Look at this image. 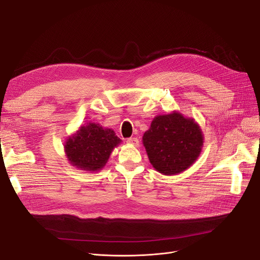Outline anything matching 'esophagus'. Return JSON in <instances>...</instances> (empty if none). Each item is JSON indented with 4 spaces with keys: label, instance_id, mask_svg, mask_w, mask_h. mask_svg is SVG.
Masks as SVG:
<instances>
[{
    "label": "esophagus",
    "instance_id": "esophagus-1",
    "mask_svg": "<svg viewBox=\"0 0 260 260\" xmlns=\"http://www.w3.org/2000/svg\"><path fill=\"white\" fill-rule=\"evenodd\" d=\"M128 144L133 145V146H139V140L137 138H129L126 141Z\"/></svg>",
    "mask_w": 260,
    "mask_h": 260
}]
</instances>
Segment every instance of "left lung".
Listing matches in <instances>:
<instances>
[{"label":"left lung","instance_id":"obj_1","mask_svg":"<svg viewBox=\"0 0 260 260\" xmlns=\"http://www.w3.org/2000/svg\"><path fill=\"white\" fill-rule=\"evenodd\" d=\"M143 144L155 171L176 175L189 169L199 158L204 137L193 118L173 112L153 118L144 133Z\"/></svg>","mask_w":260,"mask_h":260}]
</instances>
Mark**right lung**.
Wrapping results in <instances>:
<instances>
[{"label":"right lung","mask_w":260,"mask_h":260,"mask_svg":"<svg viewBox=\"0 0 260 260\" xmlns=\"http://www.w3.org/2000/svg\"><path fill=\"white\" fill-rule=\"evenodd\" d=\"M119 143L121 140L112 129L89 122L69 137L64 147L71 165L83 171L98 172L107 164Z\"/></svg>","instance_id":"1"}]
</instances>
